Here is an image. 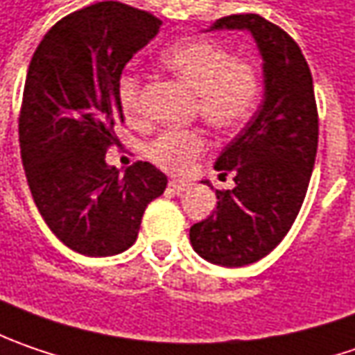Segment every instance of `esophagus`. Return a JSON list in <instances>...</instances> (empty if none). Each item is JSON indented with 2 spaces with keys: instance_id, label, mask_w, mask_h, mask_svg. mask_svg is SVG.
Masks as SVG:
<instances>
[{
  "instance_id": "obj_1",
  "label": "esophagus",
  "mask_w": 355,
  "mask_h": 355,
  "mask_svg": "<svg viewBox=\"0 0 355 355\" xmlns=\"http://www.w3.org/2000/svg\"><path fill=\"white\" fill-rule=\"evenodd\" d=\"M168 187H171L175 193H184V191H189L191 184L184 182V180H175V178H173V180H168Z\"/></svg>"
}]
</instances>
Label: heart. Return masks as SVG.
Wrapping results in <instances>:
<instances>
[{
  "mask_svg": "<svg viewBox=\"0 0 355 355\" xmlns=\"http://www.w3.org/2000/svg\"><path fill=\"white\" fill-rule=\"evenodd\" d=\"M161 63L180 83L194 91V111L214 131L240 129L254 113L262 79L260 71L248 59H236L210 39H187L166 47ZM116 97L125 115L141 113V79L135 73H123L116 83ZM207 141L194 129H171L161 132L150 145L148 159L168 173H187Z\"/></svg>",
  "mask_w": 355,
  "mask_h": 355,
  "instance_id": "b5f03b06",
  "label": "heart"
}]
</instances>
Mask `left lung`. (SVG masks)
Here are the masks:
<instances>
[{
	"instance_id": "8db88e82",
	"label": "left lung",
	"mask_w": 355,
	"mask_h": 355,
	"mask_svg": "<svg viewBox=\"0 0 355 355\" xmlns=\"http://www.w3.org/2000/svg\"><path fill=\"white\" fill-rule=\"evenodd\" d=\"M214 29L248 31L264 61V99L214 162L234 175V189L216 191V210L191 226L196 254L236 268L270 254L296 220L316 161L318 109L310 67L284 29L256 13L216 19Z\"/></svg>"
}]
</instances>
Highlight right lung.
<instances>
[{"instance_id":"right-lung-1","label":"right lung","mask_w":355,"mask_h":355,"mask_svg":"<svg viewBox=\"0 0 355 355\" xmlns=\"http://www.w3.org/2000/svg\"><path fill=\"white\" fill-rule=\"evenodd\" d=\"M161 25L147 11L99 1L57 21L31 57L19 115L25 177L43 220L79 254L131 248L145 208L166 189L150 162L121 173L105 161L123 123L119 77Z\"/></svg>"}]
</instances>
